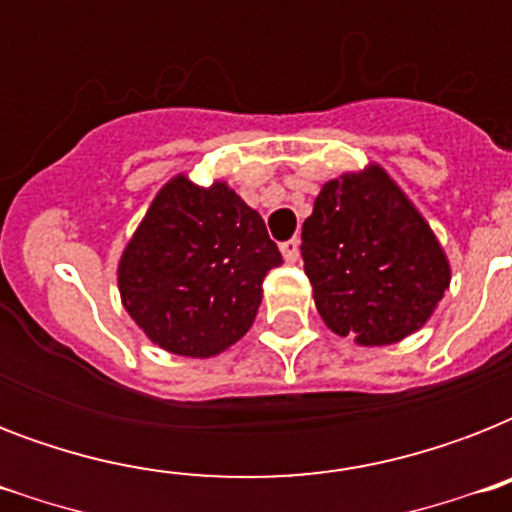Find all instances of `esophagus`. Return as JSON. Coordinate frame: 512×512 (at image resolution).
<instances>
[{
    "label": "esophagus",
    "instance_id": "esophagus-1",
    "mask_svg": "<svg viewBox=\"0 0 512 512\" xmlns=\"http://www.w3.org/2000/svg\"><path fill=\"white\" fill-rule=\"evenodd\" d=\"M281 255L287 263H297V257H300V239H289L281 244Z\"/></svg>",
    "mask_w": 512,
    "mask_h": 512
}]
</instances>
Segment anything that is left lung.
Here are the masks:
<instances>
[{"instance_id": "left-lung-1", "label": "left lung", "mask_w": 512, "mask_h": 512, "mask_svg": "<svg viewBox=\"0 0 512 512\" xmlns=\"http://www.w3.org/2000/svg\"><path fill=\"white\" fill-rule=\"evenodd\" d=\"M300 252L321 319L361 345L417 332L449 287L430 225L380 167L321 188Z\"/></svg>"}]
</instances>
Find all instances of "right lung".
Masks as SVG:
<instances>
[{
	"label": "right lung",
	"instance_id": "add662e5",
	"mask_svg": "<svg viewBox=\"0 0 512 512\" xmlns=\"http://www.w3.org/2000/svg\"><path fill=\"white\" fill-rule=\"evenodd\" d=\"M263 217L225 183L164 185L119 263L124 308L156 345L207 358L247 335L281 265Z\"/></svg>",
	"mask_w": 512,
	"mask_h": 512
}]
</instances>
